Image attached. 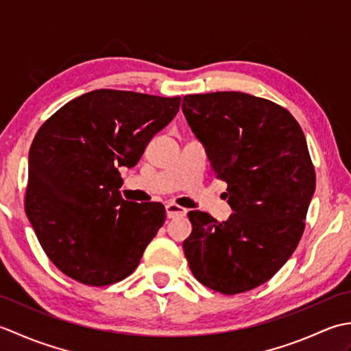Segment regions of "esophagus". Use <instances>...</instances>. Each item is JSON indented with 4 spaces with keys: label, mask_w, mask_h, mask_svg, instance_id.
Here are the masks:
<instances>
[{
    "label": "esophagus",
    "mask_w": 351,
    "mask_h": 351,
    "mask_svg": "<svg viewBox=\"0 0 351 351\" xmlns=\"http://www.w3.org/2000/svg\"><path fill=\"white\" fill-rule=\"evenodd\" d=\"M166 214L169 219H175V217H184L185 214H187V210L185 208L176 205V204H167L166 205Z\"/></svg>",
    "instance_id": "obj_1"
}]
</instances>
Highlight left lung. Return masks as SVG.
Wrapping results in <instances>:
<instances>
[{
  "mask_svg": "<svg viewBox=\"0 0 351 351\" xmlns=\"http://www.w3.org/2000/svg\"><path fill=\"white\" fill-rule=\"evenodd\" d=\"M182 111L234 210L221 223L190 211L185 258L202 285L245 293L270 280L303 235L315 190L306 138L287 108L249 93L185 95Z\"/></svg>",
  "mask_w": 351,
  "mask_h": 351,
  "instance_id": "obj_1",
  "label": "left lung"
}]
</instances>
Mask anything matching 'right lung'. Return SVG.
Here are the masks:
<instances>
[{"mask_svg":"<svg viewBox=\"0 0 351 351\" xmlns=\"http://www.w3.org/2000/svg\"><path fill=\"white\" fill-rule=\"evenodd\" d=\"M180 106V96L99 88L64 104L37 131L25 214L51 263L71 279L106 287L137 268L166 210L125 200L119 167L136 166Z\"/></svg>","mask_w":351,"mask_h":351,"instance_id":"obj_1","label":"right lung"}]
</instances>
